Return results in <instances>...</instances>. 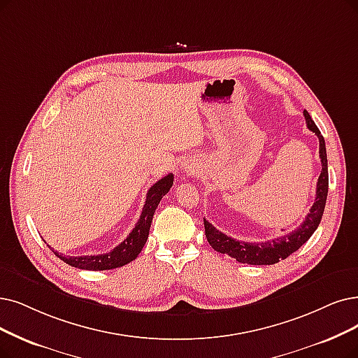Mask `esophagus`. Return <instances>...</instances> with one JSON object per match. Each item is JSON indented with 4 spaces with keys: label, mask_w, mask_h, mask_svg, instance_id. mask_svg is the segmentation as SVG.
Here are the masks:
<instances>
[{
    "label": "esophagus",
    "mask_w": 358,
    "mask_h": 358,
    "mask_svg": "<svg viewBox=\"0 0 358 358\" xmlns=\"http://www.w3.org/2000/svg\"><path fill=\"white\" fill-rule=\"evenodd\" d=\"M187 171H188V170H187Z\"/></svg>",
    "instance_id": "obj_1"
}]
</instances>
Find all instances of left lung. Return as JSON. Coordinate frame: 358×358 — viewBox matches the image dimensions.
<instances>
[{
	"instance_id": "1",
	"label": "left lung",
	"mask_w": 358,
	"mask_h": 358,
	"mask_svg": "<svg viewBox=\"0 0 358 358\" xmlns=\"http://www.w3.org/2000/svg\"><path fill=\"white\" fill-rule=\"evenodd\" d=\"M304 117L307 127L317 135L319 138V154L322 162V173L317 179V188H316V199L314 204L310 208V213L307 214L306 220L299 224L295 231L285 234L279 238L270 239L266 242H244L236 241L231 236L224 235L223 232L217 231L211 223H208L204 219V227H206V236L208 244L216 250L217 252L231 255L232 259H236V262L244 264H275L280 260H285L292 252H295L299 247L310 239V236L316 232L317 226L320 224L326 198H327V188H329V175H327V155H326V145L324 139L316 126L310 117L307 110H304Z\"/></svg>"
}]
</instances>
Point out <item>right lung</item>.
I'll use <instances>...</instances> for the list:
<instances>
[{"label":"right lung","mask_w":358,"mask_h":358,"mask_svg":"<svg viewBox=\"0 0 358 358\" xmlns=\"http://www.w3.org/2000/svg\"><path fill=\"white\" fill-rule=\"evenodd\" d=\"M171 185H173V175L169 173L167 176L157 180L152 187L147 192V199L144 208H142L141 217L135 227L132 229V232L129 234L123 242L113 248L110 252L106 254H98V255H63L59 254L57 251L52 252L59 257L60 260L67 263L71 267H78L82 270H110V268H116L122 267L127 263L134 262L138 254L144 248L145 242L148 239L150 234V227L152 222L154 211L162 201V198L170 191Z\"/></svg>","instance_id":"1"}]
</instances>
